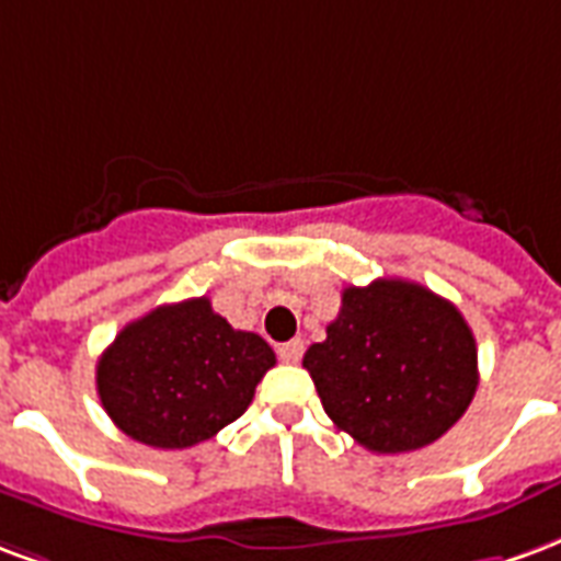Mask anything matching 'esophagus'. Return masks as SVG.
Instances as JSON below:
<instances>
[{
	"instance_id": "obj_1",
	"label": "esophagus",
	"mask_w": 561,
	"mask_h": 561,
	"mask_svg": "<svg viewBox=\"0 0 561 561\" xmlns=\"http://www.w3.org/2000/svg\"><path fill=\"white\" fill-rule=\"evenodd\" d=\"M277 355H280V362H286V365H296V362H301V355H305V341H286L277 346Z\"/></svg>"
}]
</instances>
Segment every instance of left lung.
Here are the masks:
<instances>
[{
	"label": "left lung",
	"mask_w": 561,
	"mask_h": 561,
	"mask_svg": "<svg viewBox=\"0 0 561 561\" xmlns=\"http://www.w3.org/2000/svg\"><path fill=\"white\" fill-rule=\"evenodd\" d=\"M301 365L329 419L379 454L436 443L478 388L476 337L463 313L398 277L346 286L337 320Z\"/></svg>",
	"instance_id": "left-lung-1"
}]
</instances>
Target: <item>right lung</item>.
I'll use <instances>...</instances> for the list:
<instances>
[{
	"mask_svg": "<svg viewBox=\"0 0 561 561\" xmlns=\"http://www.w3.org/2000/svg\"><path fill=\"white\" fill-rule=\"evenodd\" d=\"M272 367L260 334L232 329L206 296L187 298L118 331L98 358V398L130 439L191 448L239 419Z\"/></svg>",
	"mask_w": 561,
	"mask_h": 561,
	"instance_id": "right-lung-1",
	"label": "right lung"
}]
</instances>
